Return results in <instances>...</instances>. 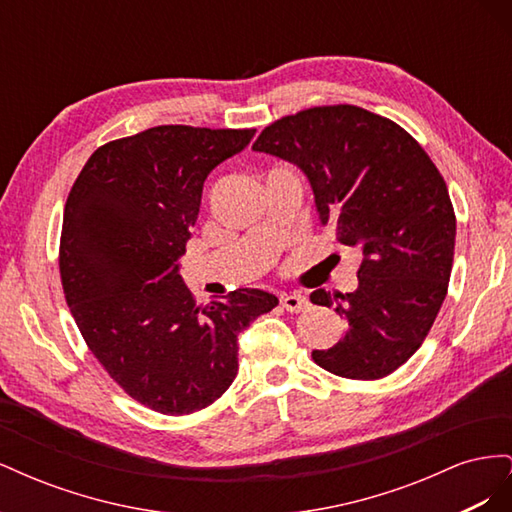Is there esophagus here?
Returning a JSON list of instances; mask_svg holds the SVG:
<instances>
[{
    "label": "esophagus",
    "mask_w": 512,
    "mask_h": 512,
    "mask_svg": "<svg viewBox=\"0 0 512 512\" xmlns=\"http://www.w3.org/2000/svg\"><path fill=\"white\" fill-rule=\"evenodd\" d=\"M282 305L288 309V312L299 314V312H303V309L309 307V299L303 297L301 292H286V294H282Z\"/></svg>",
    "instance_id": "obj_1"
}]
</instances>
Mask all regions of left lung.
<instances>
[{"label":"left lung","instance_id":"obj_1","mask_svg":"<svg viewBox=\"0 0 512 512\" xmlns=\"http://www.w3.org/2000/svg\"><path fill=\"white\" fill-rule=\"evenodd\" d=\"M252 149L297 164L322 224L363 252L354 292L309 294L348 324L312 359L350 380L393 374L425 342L451 280L457 220L440 170L395 121L352 104L277 119Z\"/></svg>","mask_w":512,"mask_h":512}]
</instances>
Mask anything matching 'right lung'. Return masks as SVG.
<instances>
[{
  "label": "right lung",
  "instance_id": "add662e5",
  "mask_svg": "<svg viewBox=\"0 0 512 512\" xmlns=\"http://www.w3.org/2000/svg\"><path fill=\"white\" fill-rule=\"evenodd\" d=\"M256 130L158 126L98 147L64 209L59 275L85 344L123 391L168 416L211 406L237 376V337L277 305L239 288L196 305L179 275L211 170Z\"/></svg>",
  "mask_w": 512,
  "mask_h": 512
}]
</instances>
